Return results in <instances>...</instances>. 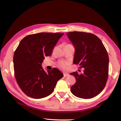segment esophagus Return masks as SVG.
Listing matches in <instances>:
<instances>
[{
  "label": "esophagus",
  "instance_id": "esophagus-1",
  "mask_svg": "<svg viewBox=\"0 0 121 121\" xmlns=\"http://www.w3.org/2000/svg\"><path fill=\"white\" fill-rule=\"evenodd\" d=\"M69 75V73H63V76H64V77H67V76H68Z\"/></svg>",
  "mask_w": 121,
  "mask_h": 121
}]
</instances>
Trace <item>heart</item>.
Masks as SVG:
<instances>
[{
	"label": "heart",
	"instance_id": "heart-1",
	"mask_svg": "<svg viewBox=\"0 0 121 121\" xmlns=\"http://www.w3.org/2000/svg\"><path fill=\"white\" fill-rule=\"evenodd\" d=\"M69 63L66 61H60L58 63V67L62 70H65L68 68Z\"/></svg>",
	"mask_w": 121,
	"mask_h": 121
}]
</instances>
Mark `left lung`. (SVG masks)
<instances>
[{
    "label": "left lung",
    "mask_w": 121,
    "mask_h": 121,
    "mask_svg": "<svg viewBox=\"0 0 121 121\" xmlns=\"http://www.w3.org/2000/svg\"><path fill=\"white\" fill-rule=\"evenodd\" d=\"M67 36L75 48L73 64L84 68L83 74L71 73L76 83L71 87L73 95L83 99H91L104 90L109 70V57L101 40L95 35L73 31Z\"/></svg>",
    "instance_id": "obj_1"
}]
</instances>
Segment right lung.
Wrapping results in <instances>:
<instances>
[{
    "instance_id": "add662e5",
    "label": "right lung",
    "mask_w": 121,
    "mask_h": 121,
    "mask_svg": "<svg viewBox=\"0 0 121 121\" xmlns=\"http://www.w3.org/2000/svg\"><path fill=\"white\" fill-rule=\"evenodd\" d=\"M63 33L29 35L22 39L13 56L14 76L26 95L40 99L52 93L57 82L63 76L56 68L45 72L42 67L45 56H51Z\"/></svg>"
}]
</instances>
